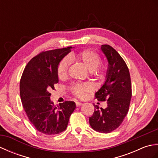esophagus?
<instances>
[{"mask_svg":"<svg viewBox=\"0 0 158 158\" xmlns=\"http://www.w3.org/2000/svg\"><path fill=\"white\" fill-rule=\"evenodd\" d=\"M82 105H83V104L81 102H76V106H81Z\"/></svg>","mask_w":158,"mask_h":158,"instance_id":"obj_1","label":"esophagus"}]
</instances>
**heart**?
I'll return each instance as SVG.
<instances>
[{
    "label": "heart",
    "mask_w": 158,
    "mask_h": 158,
    "mask_svg": "<svg viewBox=\"0 0 158 158\" xmlns=\"http://www.w3.org/2000/svg\"><path fill=\"white\" fill-rule=\"evenodd\" d=\"M75 58L81 62L90 72L94 73L97 75H100V71L98 70V67L100 65L101 60L96 52L91 50H85L76 55ZM69 65L70 60L68 58H65L60 62L58 67V75L59 78H64L66 76ZM72 89L76 96L83 97L84 96L86 92L91 91L92 86L89 83L76 84L73 87Z\"/></svg>",
    "instance_id": "b5f03b06"
}]
</instances>
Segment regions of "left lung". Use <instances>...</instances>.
I'll return each instance as SVG.
<instances>
[{
	"label": "left lung",
	"mask_w": 158,
	"mask_h": 158,
	"mask_svg": "<svg viewBox=\"0 0 158 158\" xmlns=\"http://www.w3.org/2000/svg\"><path fill=\"white\" fill-rule=\"evenodd\" d=\"M108 61L106 79L96 93L98 101H107L106 109L95 107L89 122L92 128L101 133H109L117 129L128 112L132 97L129 70L116 50L109 45H101Z\"/></svg>",
	"instance_id": "1"
}]
</instances>
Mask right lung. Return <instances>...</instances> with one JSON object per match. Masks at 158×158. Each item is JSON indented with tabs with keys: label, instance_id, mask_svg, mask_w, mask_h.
<instances>
[{
	"label": "right lung",
	"instance_id": "1",
	"mask_svg": "<svg viewBox=\"0 0 158 158\" xmlns=\"http://www.w3.org/2000/svg\"><path fill=\"white\" fill-rule=\"evenodd\" d=\"M71 49L72 47H67L39 53L30 60L20 80V97L26 115L35 128L45 135H57L64 131L76 108L73 101L54 106L49 92L58 83L59 64Z\"/></svg>",
	"mask_w": 158,
	"mask_h": 158
}]
</instances>
